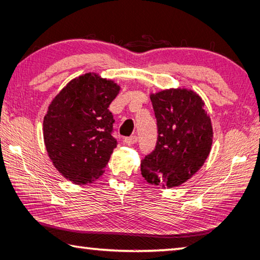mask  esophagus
I'll use <instances>...</instances> for the list:
<instances>
[{
    "label": "esophagus",
    "instance_id": "obj_1",
    "mask_svg": "<svg viewBox=\"0 0 260 260\" xmlns=\"http://www.w3.org/2000/svg\"><path fill=\"white\" fill-rule=\"evenodd\" d=\"M137 142V136H129V137H125L124 139V143L126 145H132V144H135Z\"/></svg>",
    "mask_w": 260,
    "mask_h": 260
}]
</instances>
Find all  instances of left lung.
Listing matches in <instances>:
<instances>
[{"label":"left lung","instance_id":"8db88e82","mask_svg":"<svg viewBox=\"0 0 260 260\" xmlns=\"http://www.w3.org/2000/svg\"><path fill=\"white\" fill-rule=\"evenodd\" d=\"M151 102L158 136L154 151L142 159V175L151 184L181 185L209 156L211 119L201 97L185 88L151 93Z\"/></svg>","mask_w":260,"mask_h":260}]
</instances>
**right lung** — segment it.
Here are the masks:
<instances>
[{
    "mask_svg": "<svg viewBox=\"0 0 260 260\" xmlns=\"http://www.w3.org/2000/svg\"><path fill=\"white\" fill-rule=\"evenodd\" d=\"M120 87L88 73L62 88L43 119L48 155L59 173L76 184L91 183L104 173L117 141L109 105Z\"/></svg>",
    "mask_w": 260,
    "mask_h": 260,
    "instance_id": "obj_1",
    "label": "right lung"
}]
</instances>
